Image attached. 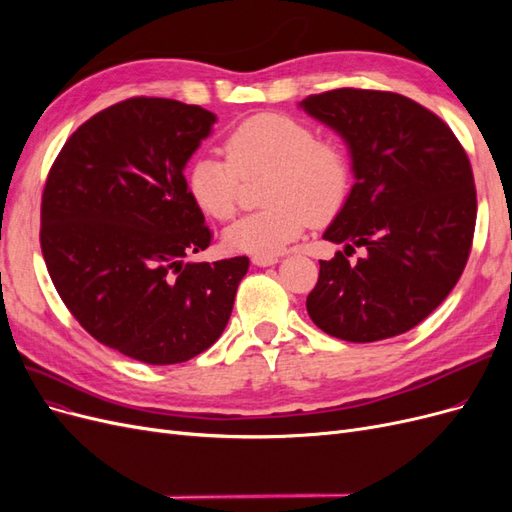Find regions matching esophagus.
Segmentation results:
<instances>
[{
  "label": "esophagus",
  "mask_w": 512,
  "mask_h": 512,
  "mask_svg": "<svg viewBox=\"0 0 512 512\" xmlns=\"http://www.w3.org/2000/svg\"><path fill=\"white\" fill-rule=\"evenodd\" d=\"M280 260L277 256H265V254H256L254 258H252V262L256 267H271V265H275V262Z\"/></svg>",
  "instance_id": "1"
}]
</instances>
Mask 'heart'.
Wrapping results in <instances>:
<instances>
[{
  "label": "heart",
  "instance_id": "b5f03b06",
  "mask_svg": "<svg viewBox=\"0 0 512 512\" xmlns=\"http://www.w3.org/2000/svg\"><path fill=\"white\" fill-rule=\"evenodd\" d=\"M224 151L226 158L200 153L188 170L194 203L218 222L237 215L243 181L267 175L260 188V203L267 207L226 230L232 250L280 254L303 235L309 222H329L346 203V149L333 138L316 136L314 128L297 117H247L226 132Z\"/></svg>",
  "mask_w": 512,
  "mask_h": 512
}]
</instances>
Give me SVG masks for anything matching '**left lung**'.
Segmentation results:
<instances>
[{
	"instance_id": "left-lung-1",
	"label": "left lung",
	"mask_w": 512,
	"mask_h": 512,
	"mask_svg": "<svg viewBox=\"0 0 512 512\" xmlns=\"http://www.w3.org/2000/svg\"><path fill=\"white\" fill-rule=\"evenodd\" d=\"M301 106L344 138L356 179L322 235L346 247L320 260L307 314L354 344L406 333L466 269L476 226L468 153L436 113L393 91L344 87ZM356 246L366 254L350 263Z\"/></svg>"
}]
</instances>
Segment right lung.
<instances>
[{"instance_id": "add662e5", "label": "right lung", "mask_w": 512, "mask_h": 512, "mask_svg": "<svg viewBox=\"0 0 512 512\" xmlns=\"http://www.w3.org/2000/svg\"><path fill=\"white\" fill-rule=\"evenodd\" d=\"M215 115L128 98L76 130L42 192L40 247L81 327L134 361L173 365L218 342L250 258L185 260L213 232L183 168Z\"/></svg>"}]
</instances>
